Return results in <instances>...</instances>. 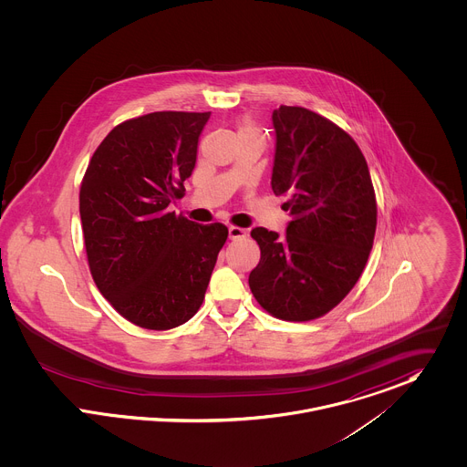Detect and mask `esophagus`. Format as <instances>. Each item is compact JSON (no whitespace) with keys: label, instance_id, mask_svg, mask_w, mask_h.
<instances>
[{"label":"esophagus","instance_id":"obj_1","mask_svg":"<svg viewBox=\"0 0 467 467\" xmlns=\"http://www.w3.org/2000/svg\"><path fill=\"white\" fill-rule=\"evenodd\" d=\"M247 236V231L242 229V227H236V225H231L229 227V238L231 240H240V238H245Z\"/></svg>","mask_w":467,"mask_h":467}]
</instances>
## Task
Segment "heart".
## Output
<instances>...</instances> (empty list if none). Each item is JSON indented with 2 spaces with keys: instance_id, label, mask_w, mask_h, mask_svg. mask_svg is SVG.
Listing matches in <instances>:
<instances>
[{
  "instance_id": "b5f03b06",
  "label": "heart",
  "mask_w": 467,
  "mask_h": 467,
  "mask_svg": "<svg viewBox=\"0 0 467 467\" xmlns=\"http://www.w3.org/2000/svg\"><path fill=\"white\" fill-rule=\"evenodd\" d=\"M240 132H259V130L258 127H256L253 121L245 119V121L240 125Z\"/></svg>"
}]
</instances>
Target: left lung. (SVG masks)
<instances>
[{
    "instance_id": "1",
    "label": "left lung",
    "mask_w": 467,
    "mask_h": 467,
    "mask_svg": "<svg viewBox=\"0 0 467 467\" xmlns=\"http://www.w3.org/2000/svg\"><path fill=\"white\" fill-rule=\"evenodd\" d=\"M272 192L292 222L279 236L253 229L261 258L249 275L259 306L306 322L333 310L357 285L376 233V195L355 140L305 107L272 112Z\"/></svg>"
}]
</instances>
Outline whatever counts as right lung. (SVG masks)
<instances>
[{
    "label": "right lung",
    "instance_id": "obj_1",
    "mask_svg": "<svg viewBox=\"0 0 467 467\" xmlns=\"http://www.w3.org/2000/svg\"><path fill=\"white\" fill-rule=\"evenodd\" d=\"M209 114L159 110L116 125L82 179L91 275L112 308L145 329L177 327L199 311L227 240L223 223L168 211L195 168Z\"/></svg>",
    "mask_w": 467,
    "mask_h": 467
}]
</instances>
